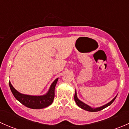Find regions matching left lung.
I'll list each match as a JSON object with an SVG mask.
<instances>
[{
	"mask_svg": "<svg viewBox=\"0 0 129 129\" xmlns=\"http://www.w3.org/2000/svg\"><path fill=\"white\" fill-rule=\"evenodd\" d=\"M116 97H114V98L110 102H109V103H107V104L103 105V106H101V107H97V108H92L91 107H90L89 105L85 104V103H84L83 102H82L81 101H80V100L78 99L77 96L76 90H75V95H74V100H75L77 105L79 107L81 108V109H84V110H87V111H89V112H97V111H100V110H102V109L106 108L107 107H108V106H109L110 105H111L112 104V102L115 101V99H116Z\"/></svg>",
	"mask_w": 129,
	"mask_h": 129,
	"instance_id": "left-lung-1",
	"label": "left lung"
}]
</instances>
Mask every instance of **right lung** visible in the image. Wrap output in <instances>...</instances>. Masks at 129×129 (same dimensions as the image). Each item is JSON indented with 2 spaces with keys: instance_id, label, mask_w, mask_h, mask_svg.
Listing matches in <instances>:
<instances>
[{
  "instance_id": "right-lung-1",
  "label": "right lung",
  "mask_w": 129,
  "mask_h": 129,
  "mask_svg": "<svg viewBox=\"0 0 129 129\" xmlns=\"http://www.w3.org/2000/svg\"><path fill=\"white\" fill-rule=\"evenodd\" d=\"M58 78L55 79L50 85V87L46 94L44 95H29L20 93L14 89L9 82L10 89L15 98L27 107L33 109H44L52 104L55 96V87L58 81Z\"/></svg>"
}]
</instances>
